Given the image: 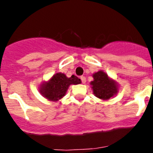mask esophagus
<instances>
[{"label": "esophagus", "mask_w": 153, "mask_h": 153, "mask_svg": "<svg viewBox=\"0 0 153 153\" xmlns=\"http://www.w3.org/2000/svg\"><path fill=\"white\" fill-rule=\"evenodd\" d=\"M80 79H81V80H82V83H85L86 82V77H85V76H81Z\"/></svg>", "instance_id": "1"}]
</instances>
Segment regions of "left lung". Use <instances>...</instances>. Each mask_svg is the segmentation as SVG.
I'll list each match as a JSON object with an SVG mask.
<instances>
[{"instance_id": "obj_1", "label": "left lung", "mask_w": 153, "mask_h": 153, "mask_svg": "<svg viewBox=\"0 0 153 153\" xmlns=\"http://www.w3.org/2000/svg\"><path fill=\"white\" fill-rule=\"evenodd\" d=\"M93 80L90 82L93 94L102 100L113 98L119 92V83L102 70L93 74Z\"/></svg>"}]
</instances>
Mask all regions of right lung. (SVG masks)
I'll list each match as a JSON object with an SVG mask.
<instances>
[{
  "instance_id": "1",
  "label": "right lung",
  "mask_w": 153,
  "mask_h": 153,
  "mask_svg": "<svg viewBox=\"0 0 153 153\" xmlns=\"http://www.w3.org/2000/svg\"><path fill=\"white\" fill-rule=\"evenodd\" d=\"M81 83L80 79L72 75L70 77L62 73H56L47 81L39 86V92L44 98L53 102H57L66 95L70 85Z\"/></svg>"
}]
</instances>
